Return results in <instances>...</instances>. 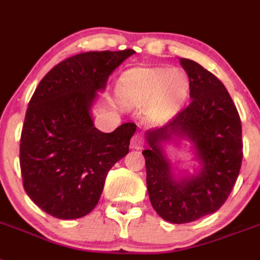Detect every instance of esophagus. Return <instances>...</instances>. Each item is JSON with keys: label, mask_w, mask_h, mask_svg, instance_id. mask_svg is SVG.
Segmentation results:
<instances>
[{"label": "esophagus", "mask_w": 260, "mask_h": 260, "mask_svg": "<svg viewBox=\"0 0 260 260\" xmlns=\"http://www.w3.org/2000/svg\"><path fill=\"white\" fill-rule=\"evenodd\" d=\"M144 145V137L140 134H136L131 139V148L134 149H141Z\"/></svg>", "instance_id": "34e87169"}]
</instances>
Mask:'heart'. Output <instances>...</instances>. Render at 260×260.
Segmentation results:
<instances>
[{"label": "heart", "mask_w": 260, "mask_h": 260, "mask_svg": "<svg viewBox=\"0 0 260 260\" xmlns=\"http://www.w3.org/2000/svg\"><path fill=\"white\" fill-rule=\"evenodd\" d=\"M189 80L181 71L157 67L135 69L120 80L119 95L125 106L143 107L150 103L154 116H168L185 102Z\"/></svg>", "instance_id": "b5f03b06"}]
</instances>
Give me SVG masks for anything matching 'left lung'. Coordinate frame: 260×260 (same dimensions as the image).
<instances>
[{
	"label": "left lung",
	"instance_id": "left-lung-1",
	"mask_svg": "<svg viewBox=\"0 0 260 260\" xmlns=\"http://www.w3.org/2000/svg\"><path fill=\"white\" fill-rule=\"evenodd\" d=\"M189 78L191 102L160 128L147 132L143 150L150 204L162 219L187 223L211 214L230 196L243 158L242 124L223 83L190 59H180ZM186 136L196 145L200 173L176 180L159 143Z\"/></svg>",
	"mask_w": 260,
	"mask_h": 260
}]
</instances>
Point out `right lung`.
Here are the masks:
<instances>
[{
  "label": "right lung",
  "mask_w": 260,
  "mask_h": 260,
  "mask_svg": "<svg viewBox=\"0 0 260 260\" xmlns=\"http://www.w3.org/2000/svg\"><path fill=\"white\" fill-rule=\"evenodd\" d=\"M88 51L62 60L46 74L26 111L19 144L25 191L59 219L87 215L98 205L107 173L129 152L136 124L111 134L93 126L91 106L108 76L134 54Z\"/></svg>",
  "instance_id": "add662e5"
}]
</instances>
